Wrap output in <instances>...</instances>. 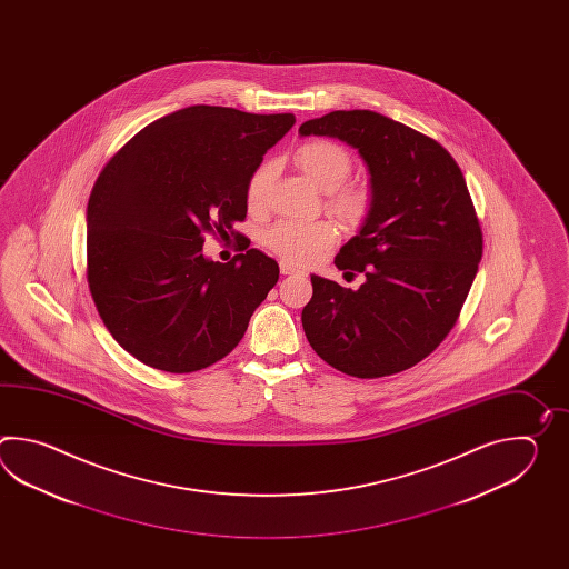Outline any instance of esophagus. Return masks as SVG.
<instances>
[{"instance_id":"34e87169","label":"esophagus","mask_w":569,"mask_h":569,"mask_svg":"<svg viewBox=\"0 0 569 569\" xmlns=\"http://www.w3.org/2000/svg\"><path fill=\"white\" fill-rule=\"evenodd\" d=\"M280 272H282V274H299L301 268L292 267L290 262L282 260V262H280Z\"/></svg>"}]
</instances>
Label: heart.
I'll use <instances>...</instances> for the list:
<instances>
[{"label": "heart", "mask_w": 569, "mask_h": 569, "mask_svg": "<svg viewBox=\"0 0 569 569\" xmlns=\"http://www.w3.org/2000/svg\"><path fill=\"white\" fill-rule=\"evenodd\" d=\"M295 162L317 189L326 191L327 207L341 221L350 226L362 221L370 207V194L363 187L343 184L350 177L351 158L341 146L331 140L305 142L295 150ZM274 177L277 164L272 160L262 162L250 174L246 184V203L250 209L264 206ZM264 242L274 254L282 256L289 262L311 264L338 242V228L329 219H282L264 233Z\"/></svg>", "instance_id": "obj_1"}]
</instances>
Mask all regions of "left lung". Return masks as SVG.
<instances>
[{
	"label": "left lung",
	"instance_id": "left-lung-1",
	"mask_svg": "<svg viewBox=\"0 0 569 569\" xmlns=\"http://www.w3.org/2000/svg\"><path fill=\"white\" fill-rule=\"evenodd\" d=\"M299 133L356 148L370 174L368 213L336 256L339 270L366 280L346 289L311 274L305 336L339 372H402L448 336L482 260L466 179L433 138L370 109L331 111L305 121Z\"/></svg>",
	"mask_w": 569,
	"mask_h": 569
}]
</instances>
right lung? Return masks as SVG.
I'll use <instances>...</instances> for the list:
<instances>
[{
  "mask_svg": "<svg viewBox=\"0 0 569 569\" xmlns=\"http://www.w3.org/2000/svg\"><path fill=\"white\" fill-rule=\"evenodd\" d=\"M292 113L189 106L148 123L101 170L87 206V280L136 360L184 375L228 356L279 280L260 250L203 254L248 211L246 184Z\"/></svg>",
  "mask_w": 569,
  "mask_h": 569,
  "instance_id": "obj_1",
  "label": "right lung"
}]
</instances>
